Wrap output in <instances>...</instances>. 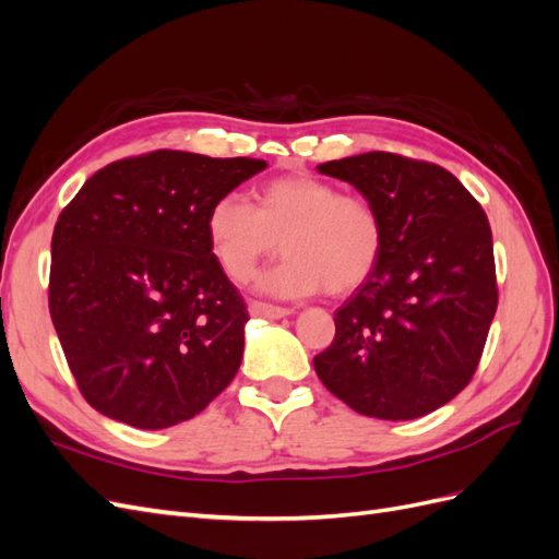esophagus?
Listing matches in <instances>:
<instances>
[{"label": "esophagus", "mask_w": 559, "mask_h": 559, "mask_svg": "<svg viewBox=\"0 0 559 559\" xmlns=\"http://www.w3.org/2000/svg\"><path fill=\"white\" fill-rule=\"evenodd\" d=\"M249 314H251V317L282 319V317H289V314H292V310L277 308V306H270V302H261V300H251V302H249Z\"/></svg>", "instance_id": "34e87169"}]
</instances>
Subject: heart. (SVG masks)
I'll list each match as a JSON object with an SVG mask.
<instances>
[{
  "label": "heart",
  "mask_w": 559,
  "mask_h": 559,
  "mask_svg": "<svg viewBox=\"0 0 559 559\" xmlns=\"http://www.w3.org/2000/svg\"><path fill=\"white\" fill-rule=\"evenodd\" d=\"M205 235L218 267L245 284L280 249L286 257L261 280L280 298H308L329 289L347 294L373 273L384 247V226L373 202L337 193L326 179L286 175L251 193L216 198Z\"/></svg>",
  "instance_id": "1"
}]
</instances>
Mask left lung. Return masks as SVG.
<instances>
[{"label":"left lung","mask_w":559,"mask_h":559,"mask_svg":"<svg viewBox=\"0 0 559 559\" xmlns=\"http://www.w3.org/2000/svg\"><path fill=\"white\" fill-rule=\"evenodd\" d=\"M317 173L352 183L384 226L382 257L335 312L317 376L368 417L433 413L471 382L497 312L487 216L460 179L431 163L368 151Z\"/></svg>","instance_id":"1"}]
</instances>
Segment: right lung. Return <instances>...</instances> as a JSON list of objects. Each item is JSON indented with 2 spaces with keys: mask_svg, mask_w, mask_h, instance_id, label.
I'll list each match as a JSON object with an SVG mask.
<instances>
[{
  "mask_svg": "<svg viewBox=\"0 0 559 559\" xmlns=\"http://www.w3.org/2000/svg\"><path fill=\"white\" fill-rule=\"evenodd\" d=\"M265 167L163 148L103 167L62 210L48 308L97 413L167 429L238 373L249 314L212 257L205 216Z\"/></svg>",
  "mask_w": 559,
  "mask_h": 559,
  "instance_id": "right-lung-1",
  "label": "right lung"
}]
</instances>
